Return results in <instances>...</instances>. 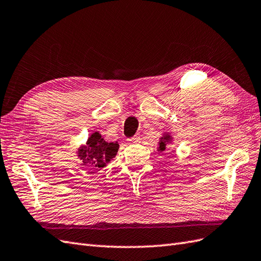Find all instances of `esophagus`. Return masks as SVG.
<instances>
[{"label":"esophagus","mask_w":261,"mask_h":261,"mask_svg":"<svg viewBox=\"0 0 261 261\" xmlns=\"http://www.w3.org/2000/svg\"><path fill=\"white\" fill-rule=\"evenodd\" d=\"M139 139H140V136H139L138 134H137V135H135L134 137L129 138V139H128V142H129V143H138V142H139Z\"/></svg>","instance_id":"34e87169"}]
</instances>
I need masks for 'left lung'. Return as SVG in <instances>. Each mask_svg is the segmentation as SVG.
Returning <instances> with one entry per match:
<instances>
[{
	"mask_svg": "<svg viewBox=\"0 0 261 261\" xmlns=\"http://www.w3.org/2000/svg\"><path fill=\"white\" fill-rule=\"evenodd\" d=\"M171 142V136L169 135V134H165L164 137H161L159 140V148L158 150L160 151H164L166 149V146L168 143Z\"/></svg>",
	"mask_w": 261,
	"mask_h": 261,
	"instance_id": "left-lung-1",
	"label": "left lung"
}]
</instances>
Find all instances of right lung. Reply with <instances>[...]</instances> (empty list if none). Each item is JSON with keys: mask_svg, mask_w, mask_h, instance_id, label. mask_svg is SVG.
Instances as JSON below:
<instances>
[{"mask_svg": "<svg viewBox=\"0 0 261 261\" xmlns=\"http://www.w3.org/2000/svg\"><path fill=\"white\" fill-rule=\"evenodd\" d=\"M118 147L117 143H107L100 133L94 132L88 138L87 144L78 149V157L90 170L100 171L116 156Z\"/></svg>", "mask_w": 261, "mask_h": 261, "instance_id": "obj_1", "label": "right lung"}]
</instances>
